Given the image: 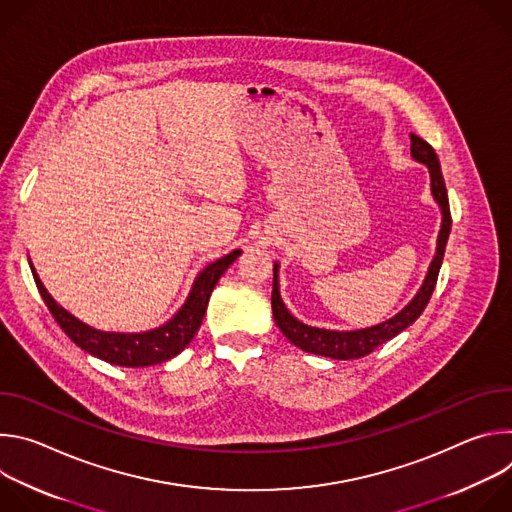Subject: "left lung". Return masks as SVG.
Wrapping results in <instances>:
<instances>
[{
	"mask_svg": "<svg viewBox=\"0 0 512 512\" xmlns=\"http://www.w3.org/2000/svg\"><path fill=\"white\" fill-rule=\"evenodd\" d=\"M411 158L429 170V186H431V196L437 202L442 210V227L440 235H437V245H435V255L427 267V275L417 289V294L413 300L397 312L393 318L369 326V328H358V330H326V328H316L300 322L294 314L287 310V306L281 300L279 294V263H273V291H271V310H273V320L283 332V336L302 348L304 352L336 358V360H350V358H360L385 344L387 340L395 338L399 332L409 328L425 310L433 287L437 283V273H440L444 253H446V243L450 237L452 229V216H450V202H448V190L446 182L442 176L440 160H437L435 152L427 141L411 133Z\"/></svg>",
	"mask_w": 512,
	"mask_h": 512,
	"instance_id": "left-lung-1",
	"label": "left lung"
}]
</instances>
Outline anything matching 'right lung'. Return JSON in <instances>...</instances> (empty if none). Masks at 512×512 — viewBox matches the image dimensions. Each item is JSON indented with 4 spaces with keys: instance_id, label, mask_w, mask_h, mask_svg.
Here are the masks:
<instances>
[{
    "instance_id": "right-lung-1",
    "label": "right lung",
    "mask_w": 512,
    "mask_h": 512,
    "mask_svg": "<svg viewBox=\"0 0 512 512\" xmlns=\"http://www.w3.org/2000/svg\"><path fill=\"white\" fill-rule=\"evenodd\" d=\"M241 253H243L241 249H235L229 255L208 263L194 279L184 306L166 324L145 332H103V330L91 328L89 324L81 322L79 318L66 312L60 304H56V300L48 294V289L40 281L32 263H30V269L44 304L48 306L50 314L54 316L58 326L66 332V336L72 342L105 362L119 364V367L137 369V367H152V364L166 362L176 354H180L190 344V340L194 338V334L202 324L216 281L221 279V275L229 269V265H233V261Z\"/></svg>"
}]
</instances>
